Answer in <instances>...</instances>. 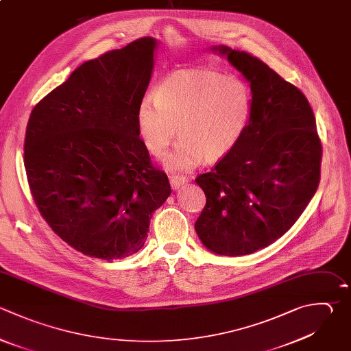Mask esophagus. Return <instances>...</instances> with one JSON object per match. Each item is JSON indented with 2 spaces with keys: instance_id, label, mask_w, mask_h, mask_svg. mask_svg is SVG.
<instances>
[{
  "instance_id": "obj_1",
  "label": "esophagus",
  "mask_w": 351,
  "mask_h": 351,
  "mask_svg": "<svg viewBox=\"0 0 351 351\" xmlns=\"http://www.w3.org/2000/svg\"><path fill=\"white\" fill-rule=\"evenodd\" d=\"M185 182H186V180L184 177H170V184L174 191L180 189Z\"/></svg>"
}]
</instances>
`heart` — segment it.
Returning a JSON list of instances; mask_svg holds the SVG:
<instances>
[{"label":"heart","mask_w":351,"mask_h":351,"mask_svg":"<svg viewBox=\"0 0 351 351\" xmlns=\"http://www.w3.org/2000/svg\"><path fill=\"white\" fill-rule=\"evenodd\" d=\"M254 117V93L240 78L213 71H181L167 78L155 93L143 97L137 125L148 151L163 158L173 174L195 170L203 160L218 162L243 138Z\"/></svg>","instance_id":"obj_1"}]
</instances>
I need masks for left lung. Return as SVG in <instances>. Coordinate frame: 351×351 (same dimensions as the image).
<instances>
[{
	"label": "left lung",
	"mask_w": 351,
	"mask_h": 351,
	"mask_svg": "<svg viewBox=\"0 0 351 351\" xmlns=\"http://www.w3.org/2000/svg\"><path fill=\"white\" fill-rule=\"evenodd\" d=\"M211 51L248 81L254 117L233 151L196 178L206 206L195 229L211 252L240 256L296 222L317 191L322 149L313 110L296 86L247 52Z\"/></svg>",
	"instance_id": "left-lung-1"
}]
</instances>
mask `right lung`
I'll return each instance as SVG.
<instances>
[{"instance_id": "add662e5", "label": "right lung", "mask_w": 351, "mask_h": 351, "mask_svg": "<svg viewBox=\"0 0 351 351\" xmlns=\"http://www.w3.org/2000/svg\"><path fill=\"white\" fill-rule=\"evenodd\" d=\"M158 45L144 37L81 64L27 123L25 167L36 204L60 239L92 258L140 251L152 213L171 193L137 125Z\"/></svg>"}]
</instances>
